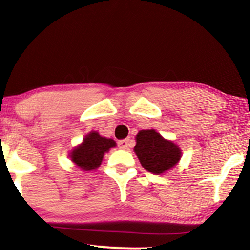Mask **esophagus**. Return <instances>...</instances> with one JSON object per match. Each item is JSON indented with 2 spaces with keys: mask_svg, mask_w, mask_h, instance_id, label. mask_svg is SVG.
Returning <instances> with one entry per match:
<instances>
[{
  "mask_svg": "<svg viewBox=\"0 0 250 250\" xmlns=\"http://www.w3.org/2000/svg\"><path fill=\"white\" fill-rule=\"evenodd\" d=\"M118 146L121 149H128L129 148V139H123L118 141Z\"/></svg>",
  "mask_w": 250,
  "mask_h": 250,
  "instance_id": "34e87169",
  "label": "esophagus"
}]
</instances>
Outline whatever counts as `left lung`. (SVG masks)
<instances>
[{
  "instance_id": "left-lung-1",
  "label": "left lung",
  "mask_w": 250,
  "mask_h": 250,
  "mask_svg": "<svg viewBox=\"0 0 250 250\" xmlns=\"http://www.w3.org/2000/svg\"><path fill=\"white\" fill-rule=\"evenodd\" d=\"M134 151L143 168L153 174L164 173L172 168L181 157L177 146L163 139L153 129L139 132Z\"/></svg>"
}]
</instances>
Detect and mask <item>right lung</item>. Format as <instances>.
<instances>
[{"mask_svg": "<svg viewBox=\"0 0 250 250\" xmlns=\"http://www.w3.org/2000/svg\"><path fill=\"white\" fill-rule=\"evenodd\" d=\"M115 146L112 139L102 138L98 132H91L85 136L83 143L73 150L70 158L82 169L92 170L100 166L104 152Z\"/></svg>", "mask_w": 250, "mask_h": 250, "instance_id": "add662e5", "label": "right lung"}]
</instances>
